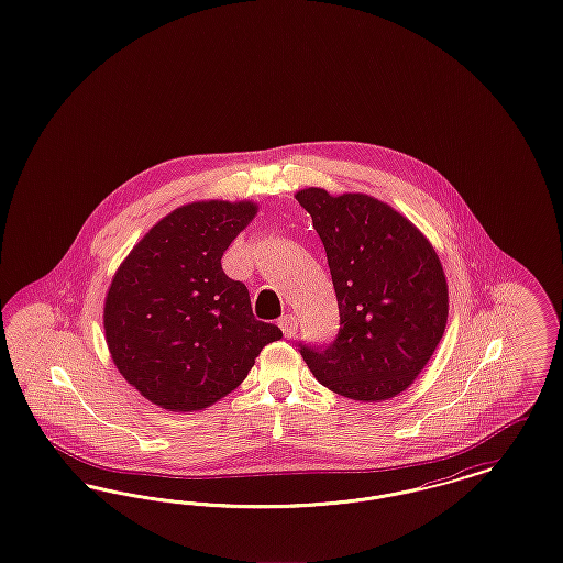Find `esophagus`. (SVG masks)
<instances>
[{
  "instance_id": "esophagus-1",
  "label": "esophagus",
  "mask_w": 563,
  "mask_h": 563,
  "mask_svg": "<svg viewBox=\"0 0 563 563\" xmlns=\"http://www.w3.org/2000/svg\"><path fill=\"white\" fill-rule=\"evenodd\" d=\"M278 327L283 329L285 338H294L295 333H297V319H295L294 314H287V317H283L278 321Z\"/></svg>"
}]
</instances>
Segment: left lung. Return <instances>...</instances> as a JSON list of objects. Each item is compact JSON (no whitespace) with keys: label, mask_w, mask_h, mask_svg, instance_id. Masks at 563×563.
Here are the masks:
<instances>
[{"label":"left lung","mask_w":563,"mask_h":563,"mask_svg":"<svg viewBox=\"0 0 563 563\" xmlns=\"http://www.w3.org/2000/svg\"><path fill=\"white\" fill-rule=\"evenodd\" d=\"M295 200L321 236L340 308L329 346H301L312 375L354 401L407 390L439 346L450 312L448 280L429 239L369 194L306 188Z\"/></svg>","instance_id":"1"}]
</instances>
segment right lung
<instances>
[{"instance_id":"obj_1","label":"right lung","mask_w":563,"mask_h":563,"mask_svg":"<svg viewBox=\"0 0 563 563\" xmlns=\"http://www.w3.org/2000/svg\"><path fill=\"white\" fill-rule=\"evenodd\" d=\"M251 200H200L162 217L115 269L103 308L113 365L147 401L200 411L239 388L276 324L221 257L257 214Z\"/></svg>"}]
</instances>
